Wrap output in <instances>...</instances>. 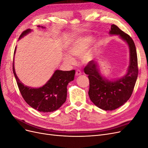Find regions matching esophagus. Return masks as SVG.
Returning <instances> with one entry per match:
<instances>
[{
    "instance_id": "esophagus-1",
    "label": "esophagus",
    "mask_w": 148,
    "mask_h": 148,
    "mask_svg": "<svg viewBox=\"0 0 148 148\" xmlns=\"http://www.w3.org/2000/svg\"><path fill=\"white\" fill-rule=\"evenodd\" d=\"M75 75H76V76H79V75H82V72H81V71L80 70H77V71H76V73H75Z\"/></svg>"
}]
</instances>
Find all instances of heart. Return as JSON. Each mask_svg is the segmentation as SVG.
<instances>
[{"mask_svg":"<svg viewBox=\"0 0 148 148\" xmlns=\"http://www.w3.org/2000/svg\"><path fill=\"white\" fill-rule=\"evenodd\" d=\"M90 36L78 37L73 39L67 49L69 54L64 56V60L69 65L75 64L76 61L73 58H79L84 64H88L94 59V53L92 49H87L91 42Z\"/></svg>","mask_w":148,"mask_h":148,"instance_id":"heart-1","label":"heart"}]
</instances>
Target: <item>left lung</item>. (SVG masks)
Returning <instances> with one entry per match:
<instances>
[{"mask_svg":"<svg viewBox=\"0 0 148 148\" xmlns=\"http://www.w3.org/2000/svg\"><path fill=\"white\" fill-rule=\"evenodd\" d=\"M109 33L118 35L128 46L130 62L126 74L122 78L109 80L103 77L98 62L93 60L84 69L89 80V98L94 104L104 110H115L127 102L132 96L138 73L136 47L132 38L115 25H111Z\"/></svg>","mask_w":148,"mask_h":148,"instance_id":"1","label":"left lung"}]
</instances>
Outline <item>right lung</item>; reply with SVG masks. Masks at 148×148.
Instances as JSON below:
<instances>
[{
  "label": "right lung",
  "mask_w": 148,
  "mask_h": 148,
  "mask_svg": "<svg viewBox=\"0 0 148 148\" xmlns=\"http://www.w3.org/2000/svg\"><path fill=\"white\" fill-rule=\"evenodd\" d=\"M38 27L45 28L43 26ZM28 29L20 35L21 39L31 32ZM16 47L15 49L14 56ZM13 71L21 95L27 104L33 109L42 112H51L59 109L66 101L67 85L73 81L75 75V70L62 71L56 70L47 82L40 88L26 86L18 78L15 72L13 59Z\"/></svg>",
  "instance_id": "add662e5"
}]
</instances>
